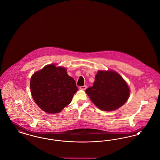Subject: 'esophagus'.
<instances>
[{"mask_svg": "<svg viewBox=\"0 0 160 160\" xmlns=\"http://www.w3.org/2000/svg\"><path fill=\"white\" fill-rule=\"evenodd\" d=\"M86 88H87V86H86V85L82 86H80V89H82V90H85V89H86Z\"/></svg>", "mask_w": 160, "mask_h": 160, "instance_id": "esophagus-1", "label": "esophagus"}]
</instances>
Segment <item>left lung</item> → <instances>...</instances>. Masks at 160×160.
I'll use <instances>...</instances> for the list:
<instances>
[{"mask_svg": "<svg viewBox=\"0 0 160 160\" xmlns=\"http://www.w3.org/2000/svg\"><path fill=\"white\" fill-rule=\"evenodd\" d=\"M86 92L99 109L112 111L127 102L129 89L117 72L99 71L95 76L93 86L88 88Z\"/></svg>", "mask_w": 160, "mask_h": 160, "instance_id": "left-lung-1", "label": "left lung"}]
</instances>
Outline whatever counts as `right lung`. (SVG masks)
Here are the masks:
<instances>
[{
    "label": "right lung",
    "instance_id": "obj_1",
    "mask_svg": "<svg viewBox=\"0 0 160 160\" xmlns=\"http://www.w3.org/2000/svg\"><path fill=\"white\" fill-rule=\"evenodd\" d=\"M30 87L36 104L49 113L60 112L78 91L75 80L69 76L65 68L54 65L46 66L34 73Z\"/></svg>",
    "mask_w": 160,
    "mask_h": 160
}]
</instances>
